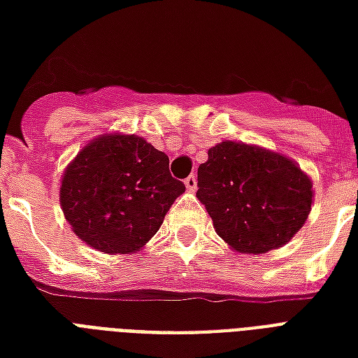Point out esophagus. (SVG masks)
I'll list each match as a JSON object with an SVG mask.
<instances>
[{
    "instance_id": "obj_1",
    "label": "esophagus",
    "mask_w": 358,
    "mask_h": 358,
    "mask_svg": "<svg viewBox=\"0 0 358 358\" xmlns=\"http://www.w3.org/2000/svg\"><path fill=\"white\" fill-rule=\"evenodd\" d=\"M184 184H186L187 192H195V189H197V178H195V174H189V176L184 180Z\"/></svg>"
}]
</instances>
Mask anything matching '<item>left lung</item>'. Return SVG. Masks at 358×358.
Masks as SVG:
<instances>
[{"label":"left lung","mask_w":358,"mask_h":358,"mask_svg":"<svg viewBox=\"0 0 358 358\" xmlns=\"http://www.w3.org/2000/svg\"><path fill=\"white\" fill-rule=\"evenodd\" d=\"M197 199L233 250L280 248L306 224L313 182L298 163L260 145L224 140L197 171Z\"/></svg>","instance_id":"left-lung-1"}]
</instances>
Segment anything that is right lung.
Here are the masks:
<instances>
[{
    "mask_svg": "<svg viewBox=\"0 0 358 358\" xmlns=\"http://www.w3.org/2000/svg\"><path fill=\"white\" fill-rule=\"evenodd\" d=\"M186 192L166 153L142 136L110 132L91 140L66 166L60 206L73 233L104 254H132L159 231Z\"/></svg>",
    "mask_w": 358,
    "mask_h": 358,
    "instance_id": "add662e5",
    "label": "right lung"
}]
</instances>
